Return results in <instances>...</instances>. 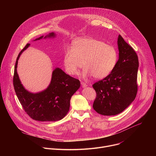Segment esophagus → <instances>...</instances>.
I'll use <instances>...</instances> for the list:
<instances>
[{
    "label": "esophagus",
    "instance_id": "esophagus-1",
    "mask_svg": "<svg viewBox=\"0 0 156 156\" xmlns=\"http://www.w3.org/2000/svg\"><path fill=\"white\" fill-rule=\"evenodd\" d=\"M81 86H82L83 87H85L87 86V84H86L84 82H83V81L81 82Z\"/></svg>",
    "mask_w": 156,
    "mask_h": 156
}]
</instances>
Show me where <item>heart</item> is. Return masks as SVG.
<instances>
[{
  "instance_id": "1",
  "label": "heart",
  "mask_w": 156,
  "mask_h": 156,
  "mask_svg": "<svg viewBox=\"0 0 156 156\" xmlns=\"http://www.w3.org/2000/svg\"><path fill=\"white\" fill-rule=\"evenodd\" d=\"M117 61L114 48L92 37L75 41L71 50H66L63 56V64L69 74H77L83 62L85 68L83 75H93L96 79L107 76L115 68Z\"/></svg>"
}]
</instances>
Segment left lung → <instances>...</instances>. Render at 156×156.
Wrapping results in <instances>:
<instances>
[{"label":"left lung","mask_w":156,"mask_h":156,"mask_svg":"<svg viewBox=\"0 0 156 156\" xmlns=\"http://www.w3.org/2000/svg\"><path fill=\"white\" fill-rule=\"evenodd\" d=\"M119 58L107 76L96 82L93 87L96 97L93 107L102 115H115L135 100L138 92V55L120 34L118 37Z\"/></svg>","instance_id":"8db88e82"}]
</instances>
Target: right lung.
Listing matches in <instances>:
<instances>
[{
	"instance_id": "obj_1",
	"label": "right lung",
	"mask_w": 156,
	"mask_h": 156,
	"mask_svg": "<svg viewBox=\"0 0 156 156\" xmlns=\"http://www.w3.org/2000/svg\"><path fill=\"white\" fill-rule=\"evenodd\" d=\"M54 36L55 34L51 33L44 38ZM42 37L43 36L34 41ZM30 45L27 44L21 51L16 60L13 78L15 93L25 112L32 119L41 122L60 120L69 111L70 99L79 89L80 82L57 68L52 72L51 83L46 90L35 94L28 92L20 82L16 68L20 55Z\"/></svg>"
}]
</instances>
